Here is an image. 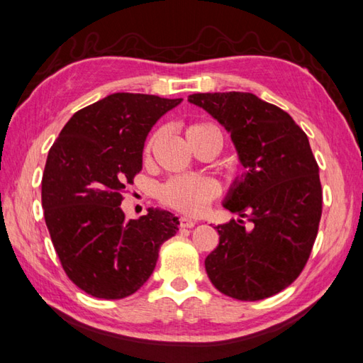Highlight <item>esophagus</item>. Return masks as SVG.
<instances>
[{
  "label": "esophagus",
  "instance_id": "esophagus-1",
  "mask_svg": "<svg viewBox=\"0 0 363 363\" xmlns=\"http://www.w3.org/2000/svg\"><path fill=\"white\" fill-rule=\"evenodd\" d=\"M179 222H181V228H194V226L196 225V220L190 218V217H181Z\"/></svg>",
  "mask_w": 363,
  "mask_h": 363
}]
</instances>
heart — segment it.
Wrapping results in <instances>:
<instances>
[{"instance_id": "obj_1", "label": "heart", "mask_w": 363, "mask_h": 363, "mask_svg": "<svg viewBox=\"0 0 363 363\" xmlns=\"http://www.w3.org/2000/svg\"><path fill=\"white\" fill-rule=\"evenodd\" d=\"M208 130L218 132L214 125L208 123L190 124L186 130L189 143L198 135ZM154 138L147 141L146 151H151ZM218 195V184L211 176H174L160 187V200L173 209L186 214H200L209 203Z\"/></svg>"}]
</instances>
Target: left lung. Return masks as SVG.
Wrapping results in <instances>:
<instances>
[{
    "label": "left lung",
    "mask_w": 363,
    "mask_h": 363,
    "mask_svg": "<svg viewBox=\"0 0 363 363\" xmlns=\"http://www.w3.org/2000/svg\"><path fill=\"white\" fill-rule=\"evenodd\" d=\"M189 102L225 127L245 168L222 203L239 218L217 226L206 272L233 299H266L299 277L318 234L323 190L308 138L286 111L252 92H203Z\"/></svg>",
    "instance_id": "8db88e82"
}]
</instances>
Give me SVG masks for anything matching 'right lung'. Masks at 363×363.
Masks as SVG:
<instances>
[{
  "instance_id": "1",
  "label": "right lung",
  "mask_w": 363,
  "mask_h": 363,
  "mask_svg": "<svg viewBox=\"0 0 363 363\" xmlns=\"http://www.w3.org/2000/svg\"><path fill=\"white\" fill-rule=\"evenodd\" d=\"M182 102L115 92L67 121L50 149L42 208L64 272L99 299H124L145 285L160 245L179 230L172 212L149 208L127 220L121 201L143 167L152 125Z\"/></svg>"
}]
</instances>
